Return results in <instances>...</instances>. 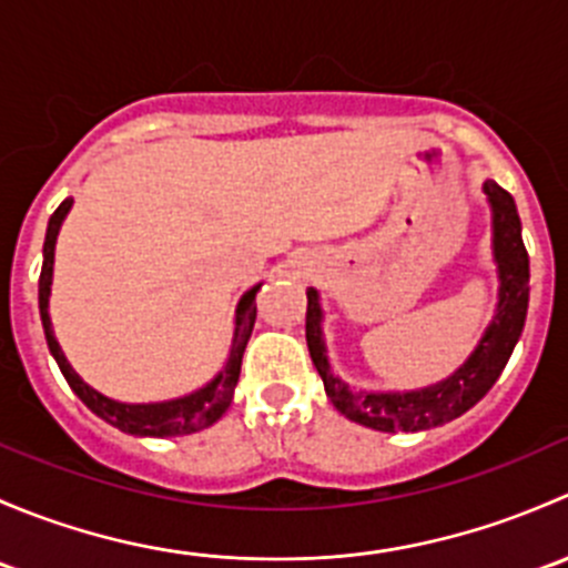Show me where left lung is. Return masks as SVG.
I'll return each mask as SVG.
<instances>
[{
    "label": "left lung",
    "mask_w": 568,
    "mask_h": 568,
    "mask_svg": "<svg viewBox=\"0 0 568 568\" xmlns=\"http://www.w3.org/2000/svg\"><path fill=\"white\" fill-rule=\"evenodd\" d=\"M486 200L491 205V252L497 263V313L486 326L484 337L478 341L467 363L456 368L445 382L409 393H363L352 390L341 376L329 371L326 359L324 332H321V305L316 291H307V316L305 335L311 359L318 376L324 379L326 398L335 404L337 412L359 426L376 428V432H423L437 428L443 423L456 420L469 406L478 404L497 376L506 368L519 335H523L525 316H528L530 296V261L523 242V222H519L517 203L511 194L495 181L484 183Z\"/></svg>",
    "instance_id": "obj_1"
}]
</instances>
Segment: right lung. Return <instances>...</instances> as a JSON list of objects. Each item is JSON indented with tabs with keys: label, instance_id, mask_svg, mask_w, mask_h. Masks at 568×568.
<instances>
[{
	"label": "right lung",
	"instance_id": "add662e5",
	"mask_svg": "<svg viewBox=\"0 0 568 568\" xmlns=\"http://www.w3.org/2000/svg\"><path fill=\"white\" fill-rule=\"evenodd\" d=\"M73 200H62L57 205V211L51 214L49 227H45V242H43V268H40L38 280V305H40V321H43L45 343H49L51 357L60 365L62 376L71 385V390L82 398V404L88 406L90 412L106 420L109 426L120 428L125 434H136V437H181V434H194L200 428H209L211 423L220 420L225 415V409L231 406L233 390H236L239 374H242V357L244 348H247V341L252 335V326H255V294L261 291V285L250 288L247 294L242 296L236 307V329H233V346L231 354H227V363L214 379L209 382L200 390L181 395V398L173 400H159V404H123V400H112L106 395L88 385L77 371L71 368V363L62 354L60 343H57L54 329H51L49 318V294H51V274H54V244L57 233H60L62 220L71 211Z\"/></svg>",
	"mask_w": 568,
	"mask_h": 568
}]
</instances>
